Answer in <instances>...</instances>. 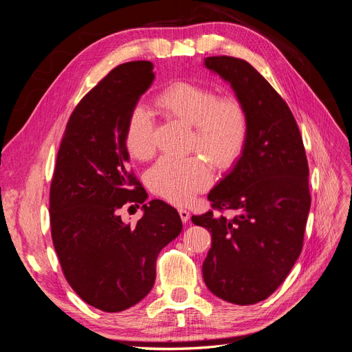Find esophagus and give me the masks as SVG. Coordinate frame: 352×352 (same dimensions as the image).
I'll return each mask as SVG.
<instances>
[{
  "label": "esophagus",
  "instance_id": "34e87169",
  "mask_svg": "<svg viewBox=\"0 0 352 352\" xmlns=\"http://www.w3.org/2000/svg\"><path fill=\"white\" fill-rule=\"evenodd\" d=\"M179 216H180V219H182V221H184V223H186V221L189 220V217H190L189 211H188V210H185V208H180V210H179Z\"/></svg>",
  "mask_w": 352,
  "mask_h": 352
}]
</instances>
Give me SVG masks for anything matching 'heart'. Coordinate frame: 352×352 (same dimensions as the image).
Returning <instances> with one entry per match:
<instances>
[{"label": "heart", "mask_w": 352, "mask_h": 352, "mask_svg": "<svg viewBox=\"0 0 352 352\" xmlns=\"http://www.w3.org/2000/svg\"><path fill=\"white\" fill-rule=\"evenodd\" d=\"M155 109L168 119L190 126L188 151L182 160L162 158L148 170L146 185L158 197L182 206L212 180L208 162L220 172L238 164L250 140V113L235 95H219L216 89L195 82H175L155 97ZM154 122L142 107L127 116L123 141L135 160L146 162L154 154Z\"/></svg>", "instance_id": "obj_1"}]
</instances>
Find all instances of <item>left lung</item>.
Wrapping results in <instances>:
<instances>
[{
	"mask_svg": "<svg viewBox=\"0 0 352 352\" xmlns=\"http://www.w3.org/2000/svg\"><path fill=\"white\" fill-rule=\"evenodd\" d=\"M250 113V140L238 164L208 194L211 210L192 216L211 233L202 276L216 296L251 305L270 296L300 257L311 206L308 162L295 117L248 61L207 57ZM237 214L228 219L219 212Z\"/></svg>",
	"mask_w": 352,
	"mask_h": 352,
	"instance_id": "obj_1",
	"label": "left lung"
}]
</instances>
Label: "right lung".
<instances>
[{
    "label": "right lung",
    "instance_id": "right-lung-1",
    "mask_svg": "<svg viewBox=\"0 0 352 352\" xmlns=\"http://www.w3.org/2000/svg\"><path fill=\"white\" fill-rule=\"evenodd\" d=\"M155 78L151 61L114 67L73 110L50 188L51 236L65 278L82 300L105 313L140 302L155 280L158 252L182 220L146 194L129 168L123 133L129 113ZM143 204L136 226L120 210Z\"/></svg>",
    "mask_w": 352,
    "mask_h": 352
}]
</instances>
